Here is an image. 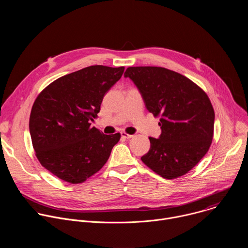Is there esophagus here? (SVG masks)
<instances>
[{"label":"esophagus","instance_id":"1","mask_svg":"<svg viewBox=\"0 0 248 248\" xmlns=\"http://www.w3.org/2000/svg\"><path fill=\"white\" fill-rule=\"evenodd\" d=\"M121 135H122L123 138H125V139H129V138H131V137L133 136V135L128 134V133H126V132H124V131H122V132H121Z\"/></svg>","mask_w":248,"mask_h":248}]
</instances>
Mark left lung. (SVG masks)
Here are the masks:
<instances>
[{
	"label": "left lung",
	"instance_id": "8db88e82",
	"mask_svg": "<svg viewBox=\"0 0 248 248\" xmlns=\"http://www.w3.org/2000/svg\"><path fill=\"white\" fill-rule=\"evenodd\" d=\"M129 78L146 109L161 116L159 138L149 137L142 162L166 180L188 172L208 152L214 133L215 113L207 94L193 81L160 66H130Z\"/></svg>",
	"mask_w": 248,
	"mask_h": 248
}]
</instances>
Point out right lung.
I'll return each instance as SVG.
<instances>
[{
    "label": "right lung",
    "mask_w": 248,
    "mask_h": 248,
    "mask_svg": "<svg viewBox=\"0 0 248 248\" xmlns=\"http://www.w3.org/2000/svg\"><path fill=\"white\" fill-rule=\"evenodd\" d=\"M124 67L91 65L62 77L35 100L29 119L40 164L59 179L81 184L108 161L120 133L104 134L90 122Z\"/></svg>",
    "instance_id": "right-lung-1"
}]
</instances>
